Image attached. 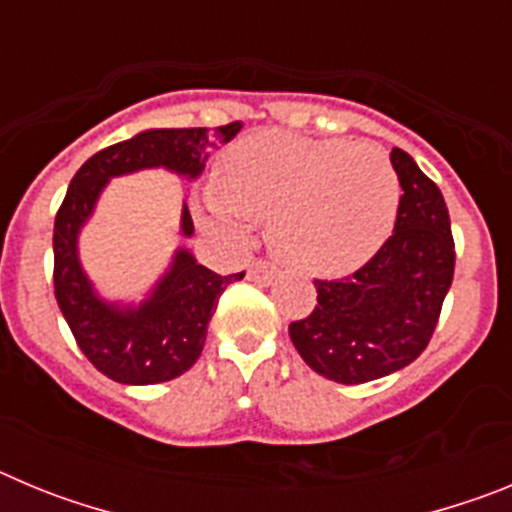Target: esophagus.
Returning <instances> with one entry per match:
<instances>
[{"label":"esophagus","mask_w":512,"mask_h":512,"mask_svg":"<svg viewBox=\"0 0 512 512\" xmlns=\"http://www.w3.org/2000/svg\"><path fill=\"white\" fill-rule=\"evenodd\" d=\"M277 274H279L277 266L266 259H256L251 266H248V279H251V282L271 284L274 279H277Z\"/></svg>","instance_id":"obj_1"}]
</instances>
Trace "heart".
Returning <instances> with one entry per match:
<instances>
[{"mask_svg":"<svg viewBox=\"0 0 512 512\" xmlns=\"http://www.w3.org/2000/svg\"><path fill=\"white\" fill-rule=\"evenodd\" d=\"M220 179L207 210L228 225L271 216V248L318 277H338L374 256L400 207L395 166L374 143L256 133L225 153Z\"/></svg>","mask_w":512,"mask_h":512,"instance_id":"obj_1","label":"heart"}]
</instances>
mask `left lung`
I'll list each match as a JSON object with an SVG mask.
<instances>
[{
  "label": "left lung",
  "mask_w": 512,
  "mask_h": 512,
  "mask_svg": "<svg viewBox=\"0 0 512 512\" xmlns=\"http://www.w3.org/2000/svg\"><path fill=\"white\" fill-rule=\"evenodd\" d=\"M400 179L395 233L361 269L318 279V305L289 323V338L310 369L341 384H364L413 364L436 330L454 279V235L443 194L395 148Z\"/></svg>",
  "instance_id": "obj_1"
}]
</instances>
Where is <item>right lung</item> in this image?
Masks as SVG:
<instances>
[{
  "instance_id": "1",
  "label": "right lung",
  "mask_w": 512,
  "mask_h": 512,
  "mask_svg": "<svg viewBox=\"0 0 512 512\" xmlns=\"http://www.w3.org/2000/svg\"><path fill=\"white\" fill-rule=\"evenodd\" d=\"M241 122L220 128H161L138 133L94 153L69 184L53 225V292L69 323L81 354L104 377L120 384H158L179 377L200 359L207 323L217 300L241 274L220 277L197 264L192 253L174 256L169 274L153 289L151 300L138 310H120L99 300L76 256V235L92 215L94 202L110 176L130 174L146 166H166L184 176H200L210 148L228 143ZM182 233L192 235L194 223L187 205Z\"/></svg>"
}]
</instances>
